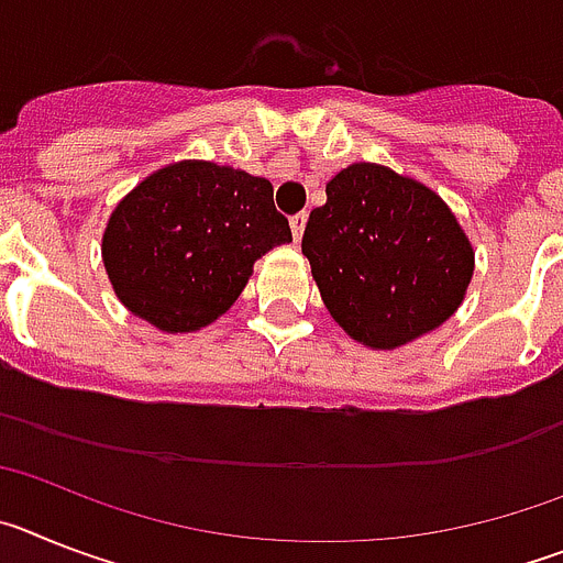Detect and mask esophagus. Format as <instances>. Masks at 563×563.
I'll return each mask as SVG.
<instances>
[{
  "instance_id": "obj_1",
  "label": "esophagus",
  "mask_w": 563,
  "mask_h": 563,
  "mask_svg": "<svg viewBox=\"0 0 563 563\" xmlns=\"http://www.w3.org/2000/svg\"><path fill=\"white\" fill-rule=\"evenodd\" d=\"M290 228H292V236H296V242L301 236H305V228H307V211L296 213V217H290Z\"/></svg>"
}]
</instances>
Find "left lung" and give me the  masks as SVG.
<instances>
[{
    "label": "left lung",
    "instance_id": "1",
    "mask_svg": "<svg viewBox=\"0 0 563 563\" xmlns=\"http://www.w3.org/2000/svg\"><path fill=\"white\" fill-rule=\"evenodd\" d=\"M301 253L330 316L372 350L437 330L474 276V247L440 194L377 163H352L327 183Z\"/></svg>",
    "mask_w": 563,
    "mask_h": 563
}]
</instances>
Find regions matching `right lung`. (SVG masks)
<instances>
[{"instance_id": "obj_1", "label": "right lung", "mask_w": 563, "mask_h": 563, "mask_svg": "<svg viewBox=\"0 0 563 563\" xmlns=\"http://www.w3.org/2000/svg\"><path fill=\"white\" fill-rule=\"evenodd\" d=\"M292 242L262 177L208 161L148 174L103 231V267L126 310L163 332H194L245 290L253 262Z\"/></svg>"}]
</instances>
